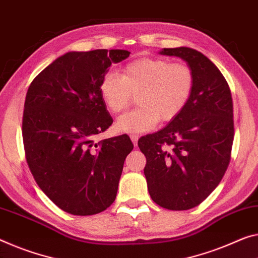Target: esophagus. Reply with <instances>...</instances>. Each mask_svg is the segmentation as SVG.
<instances>
[{"mask_svg": "<svg viewBox=\"0 0 258 258\" xmlns=\"http://www.w3.org/2000/svg\"><path fill=\"white\" fill-rule=\"evenodd\" d=\"M130 140L133 141L134 145L137 146V142H138V135H135V134H132L130 135Z\"/></svg>", "mask_w": 258, "mask_h": 258, "instance_id": "esophagus-1", "label": "esophagus"}]
</instances>
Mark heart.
Masks as SVG:
<instances>
[{"label": "heart", "instance_id": "1", "mask_svg": "<svg viewBox=\"0 0 258 258\" xmlns=\"http://www.w3.org/2000/svg\"><path fill=\"white\" fill-rule=\"evenodd\" d=\"M194 74L184 63L168 58L141 57L124 66L121 77L109 73L101 79L99 91L107 109L118 114L132 105L133 96L140 106L117 118L121 133L143 134L159 120L169 122L183 112L191 98Z\"/></svg>", "mask_w": 258, "mask_h": 258}]
</instances>
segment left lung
I'll return each instance as SVG.
<instances>
[{"instance_id": "left-lung-1", "label": "left lung", "mask_w": 258, "mask_h": 258, "mask_svg": "<svg viewBox=\"0 0 258 258\" xmlns=\"http://www.w3.org/2000/svg\"><path fill=\"white\" fill-rule=\"evenodd\" d=\"M194 74V90L179 116L160 132L143 136L144 174L152 201L181 211L200 205L223 179L231 160L234 121L229 86L219 69L192 48H164Z\"/></svg>"}]
</instances>
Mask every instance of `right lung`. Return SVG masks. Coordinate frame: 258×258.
<instances>
[{"instance_id": "right-lung-1", "label": "right lung", "mask_w": 258, "mask_h": 258, "mask_svg": "<svg viewBox=\"0 0 258 258\" xmlns=\"http://www.w3.org/2000/svg\"><path fill=\"white\" fill-rule=\"evenodd\" d=\"M130 51H70L43 69L27 90L23 142L27 165L39 187L63 211L91 216L115 201L125 157L126 135L94 143L113 123L100 96L112 63Z\"/></svg>"}]
</instances>
